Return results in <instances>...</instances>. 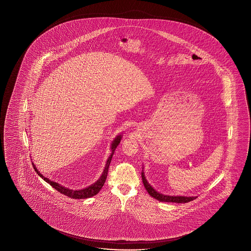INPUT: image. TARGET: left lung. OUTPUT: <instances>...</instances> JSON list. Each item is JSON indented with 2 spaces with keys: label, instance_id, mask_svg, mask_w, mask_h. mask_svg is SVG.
<instances>
[{
  "label": "left lung",
  "instance_id": "obj_1",
  "mask_svg": "<svg viewBox=\"0 0 251 251\" xmlns=\"http://www.w3.org/2000/svg\"><path fill=\"white\" fill-rule=\"evenodd\" d=\"M142 178H143V182L145 185V188L147 190V192L149 193L150 196H152V198L158 200L160 201H163V202H176V203H186V202H189L193 201L194 199H196L197 197H186V196H169V195H164V194H161L158 191L154 190L152 188V186L148 183V181L146 180L145 178V173L144 171L142 172Z\"/></svg>",
  "mask_w": 251,
  "mask_h": 251
}]
</instances>
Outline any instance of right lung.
<instances>
[{"label": "right lung", "instance_id": "1", "mask_svg": "<svg viewBox=\"0 0 251 251\" xmlns=\"http://www.w3.org/2000/svg\"><path fill=\"white\" fill-rule=\"evenodd\" d=\"M122 137V135H121V134L118 135V136L115 138L114 141L112 142V144H111V154L109 155V157L106 160V167L104 168V171H103L101 176L99 177V180L96 181L94 184L90 185L89 187L85 188V189L76 190H70L68 188H65V187L61 186V184L51 181V180H50V178H48V177H46L44 176L41 175V174L39 173V171L37 169V167H35L34 164H33V167H34L35 171L37 172V174H38L40 177H42V178L45 180L46 182L49 183L51 187H53L55 190H58L59 192H61L63 195L68 196L69 198H72V199H86V198L93 197V196H95V195H97V194L99 193L100 190L102 189V187L104 186V184H105V181H106V176H107V171H108V167H109L110 162H111V159H112V155L114 154L116 148L118 147V145L121 143Z\"/></svg>", "mask_w": 251, "mask_h": 251}]
</instances>
